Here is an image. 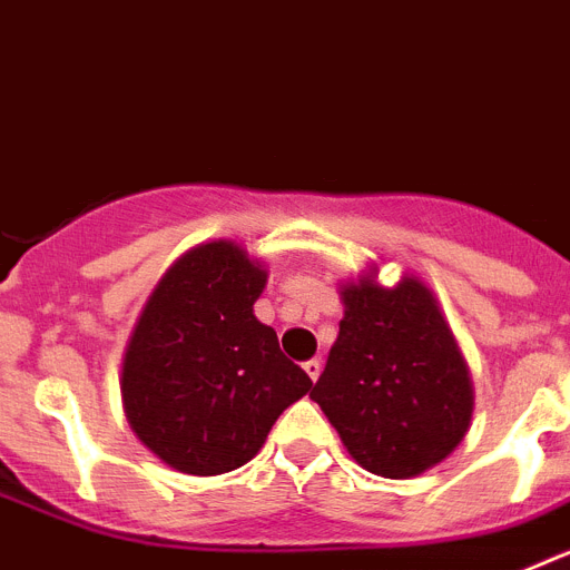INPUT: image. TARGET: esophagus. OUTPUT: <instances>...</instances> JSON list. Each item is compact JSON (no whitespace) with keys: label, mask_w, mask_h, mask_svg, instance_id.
Instances as JSON below:
<instances>
[{"label":"esophagus","mask_w":570,"mask_h":570,"mask_svg":"<svg viewBox=\"0 0 570 570\" xmlns=\"http://www.w3.org/2000/svg\"><path fill=\"white\" fill-rule=\"evenodd\" d=\"M302 367H305V374L311 376V382L320 380V374H322V362L320 360H308Z\"/></svg>","instance_id":"1"}]
</instances>
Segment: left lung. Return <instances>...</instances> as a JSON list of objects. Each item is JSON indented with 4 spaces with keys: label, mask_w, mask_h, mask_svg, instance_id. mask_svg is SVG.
Returning a JSON list of instances; mask_svg holds the SVG:
<instances>
[{
    "label": "left lung",
    "mask_w": 570,
    "mask_h": 570,
    "mask_svg": "<svg viewBox=\"0 0 570 570\" xmlns=\"http://www.w3.org/2000/svg\"><path fill=\"white\" fill-rule=\"evenodd\" d=\"M345 316L311 400L365 471L405 480L434 468L471 422V380L431 291L416 279L342 291Z\"/></svg>",
    "instance_id": "left-lung-1"
}]
</instances>
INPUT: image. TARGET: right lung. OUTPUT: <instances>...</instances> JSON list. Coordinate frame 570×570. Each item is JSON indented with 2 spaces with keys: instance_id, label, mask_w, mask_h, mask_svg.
I'll return each instance as SVG.
<instances>
[{
  "instance_id": "add662e5",
  "label": "right lung",
  "mask_w": 570,
  "mask_h": 570,
  "mask_svg": "<svg viewBox=\"0 0 570 570\" xmlns=\"http://www.w3.org/2000/svg\"><path fill=\"white\" fill-rule=\"evenodd\" d=\"M265 271L234 242L188 250L163 276L130 336L122 400L134 434L194 476L259 454L279 414L314 382L254 316Z\"/></svg>"
}]
</instances>
